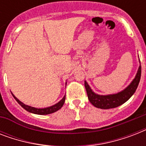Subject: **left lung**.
I'll return each instance as SVG.
<instances>
[{
    "instance_id": "8db88e82",
    "label": "left lung",
    "mask_w": 146,
    "mask_h": 146,
    "mask_svg": "<svg viewBox=\"0 0 146 146\" xmlns=\"http://www.w3.org/2000/svg\"><path fill=\"white\" fill-rule=\"evenodd\" d=\"M140 62V60H139ZM141 78V65L139 66L136 76L132 81L131 83L123 91L117 94L100 96L94 92L91 89L86 81H85V87L86 89L87 96L89 102L98 108L110 109L114 108L128 101L131 96L135 93Z\"/></svg>"
}]
</instances>
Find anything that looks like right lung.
I'll list each match as a JSON object with an SVG mask.
<instances>
[{"label": "right lung", "instance_id": "1", "mask_svg": "<svg viewBox=\"0 0 146 146\" xmlns=\"http://www.w3.org/2000/svg\"><path fill=\"white\" fill-rule=\"evenodd\" d=\"M12 95L13 96V98L16 99V101H17V102H18L25 110H26V111H29V112H30V113H35V114H40V115H45V114L52 113H54V112H56V111H57L58 110H60V109L62 108V106L64 105V102H65V98H66V96H64V98H63L58 103L55 104L54 105H52V106L48 107V108H34V107L29 106V105H26V104H23V103L20 102L17 98L15 97V96H13V94L12 93Z\"/></svg>", "mask_w": 146, "mask_h": 146}]
</instances>
